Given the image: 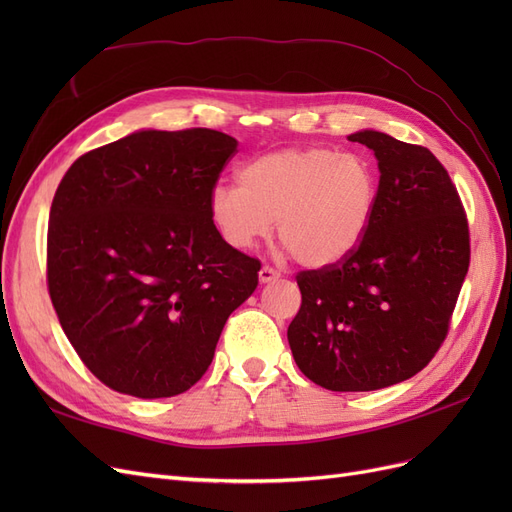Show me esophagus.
<instances>
[{
  "mask_svg": "<svg viewBox=\"0 0 512 512\" xmlns=\"http://www.w3.org/2000/svg\"><path fill=\"white\" fill-rule=\"evenodd\" d=\"M277 277H280V271H275L273 267H269V265H265L260 269V273H258V280H260V284H269V282H273V280H277Z\"/></svg>",
  "mask_w": 512,
  "mask_h": 512,
  "instance_id": "34e87169",
  "label": "esophagus"
}]
</instances>
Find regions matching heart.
<instances>
[{
    "mask_svg": "<svg viewBox=\"0 0 512 512\" xmlns=\"http://www.w3.org/2000/svg\"><path fill=\"white\" fill-rule=\"evenodd\" d=\"M239 185H215L209 218L222 239L247 250L275 222L294 260L329 267L363 241L378 200L374 170L354 153L292 147L254 158L239 170Z\"/></svg>",
    "mask_w": 512,
    "mask_h": 512,
    "instance_id": "1",
    "label": "heart"
}]
</instances>
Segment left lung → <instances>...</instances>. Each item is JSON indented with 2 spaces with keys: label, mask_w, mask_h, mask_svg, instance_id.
<instances>
[{
  "label": "left lung",
  "mask_w": 512,
  "mask_h": 512,
  "mask_svg": "<svg viewBox=\"0 0 512 512\" xmlns=\"http://www.w3.org/2000/svg\"><path fill=\"white\" fill-rule=\"evenodd\" d=\"M378 200L356 250L301 271L288 344L303 374L329 391H376L418 374L451 324L470 267V230L457 188L427 147L363 130Z\"/></svg>",
  "instance_id": "left-lung-1"
}]
</instances>
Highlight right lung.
I'll return each instance as SVG.
<instances>
[{"label": "right lung", "mask_w": 512, "mask_h": 512, "mask_svg": "<svg viewBox=\"0 0 512 512\" xmlns=\"http://www.w3.org/2000/svg\"><path fill=\"white\" fill-rule=\"evenodd\" d=\"M232 136L141 130L76 160L55 192L46 282L61 329L108 389L185 393L213 361L260 262L228 245L209 194Z\"/></svg>", "instance_id": "right-lung-1"}]
</instances>
